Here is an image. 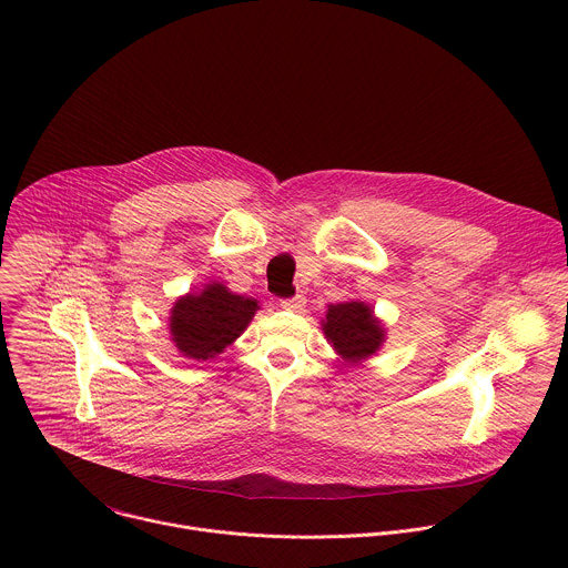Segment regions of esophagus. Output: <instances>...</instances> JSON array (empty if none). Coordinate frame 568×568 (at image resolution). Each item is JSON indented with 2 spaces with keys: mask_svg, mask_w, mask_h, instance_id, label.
<instances>
[{
  "mask_svg": "<svg viewBox=\"0 0 568 568\" xmlns=\"http://www.w3.org/2000/svg\"><path fill=\"white\" fill-rule=\"evenodd\" d=\"M281 307L283 310H290V312H298L305 307V296L303 294H296L294 298H283L281 301Z\"/></svg>",
  "mask_w": 568,
  "mask_h": 568,
  "instance_id": "esophagus-1",
  "label": "esophagus"
}]
</instances>
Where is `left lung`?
I'll return each mask as SVG.
<instances>
[{
    "instance_id": "left-lung-1",
    "label": "left lung",
    "mask_w": 568,
    "mask_h": 568,
    "mask_svg": "<svg viewBox=\"0 0 568 568\" xmlns=\"http://www.w3.org/2000/svg\"><path fill=\"white\" fill-rule=\"evenodd\" d=\"M321 331L348 366H359L386 342L382 318H377L373 307L364 301L328 305L326 318H321Z\"/></svg>"
}]
</instances>
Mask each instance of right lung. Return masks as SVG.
I'll return each instance as SVG.
<instances>
[{
    "instance_id": "1",
    "label": "right lung",
    "mask_w": 568,
    "mask_h": 568,
    "mask_svg": "<svg viewBox=\"0 0 568 568\" xmlns=\"http://www.w3.org/2000/svg\"><path fill=\"white\" fill-rule=\"evenodd\" d=\"M256 310H261L256 298L240 296L217 281L204 283L200 292H189L173 303L171 342L182 357L213 359L247 331Z\"/></svg>"
}]
</instances>
